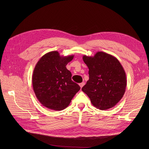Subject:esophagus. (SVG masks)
I'll return each instance as SVG.
<instances>
[{
	"mask_svg": "<svg viewBox=\"0 0 149 149\" xmlns=\"http://www.w3.org/2000/svg\"><path fill=\"white\" fill-rule=\"evenodd\" d=\"M79 85H80V88H82V87H83V86L84 85V82H82V83H80V84H79Z\"/></svg>",
	"mask_w": 149,
	"mask_h": 149,
	"instance_id": "34e87169",
	"label": "esophagus"
}]
</instances>
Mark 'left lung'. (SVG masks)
<instances>
[{
	"mask_svg": "<svg viewBox=\"0 0 149 149\" xmlns=\"http://www.w3.org/2000/svg\"><path fill=\"white\" fill-rule=\"evenodd\" d=\"M83 60L89 68V79L81 90L92 105L100 110L115 106L126 91V75L119 60L111 54L97 52L84 55Z\"/></svg>",
	"mask_w": 149,
	"mask_h": 149,
	"instance_id": "obj_1",
	"label": "left lung"
}]
</instances>
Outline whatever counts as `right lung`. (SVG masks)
<instances>
[{"label": "right lung", "mask_w": 149, "mask_h": 149, "mask_svg": "<svg viewBox=\"0 0 149 149\" xmlns=\"http://www.w3.org/2000/svg\"><path fill=\"white\" fill-rule=\"evenodd\" d=\"M74 57L60 56L54 51L45 54L37 63L32 77L33 86L43 106L54 111L63 110L80 89L79 85L72 81L71 72L66 67Z\"/></svg>", "instance_id": "right-lung-1"}]
</instances>
